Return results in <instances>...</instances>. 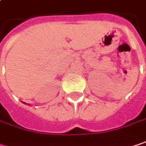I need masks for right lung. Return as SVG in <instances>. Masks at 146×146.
I'll return each instance as SVG.
<instances>
[{
  "label": "right lung",
  "mask_w": 146,
  "mask_h": 146,
  "mask_svg": "<svg viewBox=\"0 0 146 146\" xmlns=\"http://www.w3.org/2000/svg\"><path fill=\"white\" fill-rule=\"evenodd\" d=\"M23 103H24V104H26V103H25V102H23Z\"/></svg>",
  "instance_id": "1"
}]
</instances>
